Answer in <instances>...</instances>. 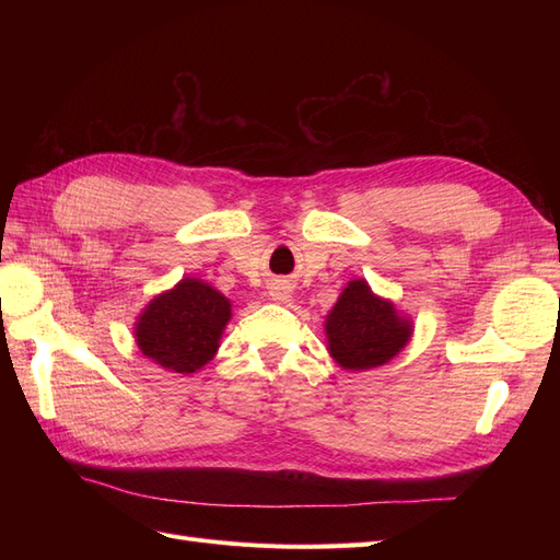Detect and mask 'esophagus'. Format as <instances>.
Here are the masks:
<instances>
[{"instance_id": "1", "label": "esophagus", "mask_w": 560, "mask_h": 560, "mask_svg": "<svg viewBox=\"0 0 560 560\" xmlns=\"http://www.w3.org/2000/svg\"><path fill=\"white\" fill-rule=\"evenodd\" d=\"M270 296L278 299V301H287V299H290V290H287L284 284H278V287H273V292H270Z\"/></svg>"}]
</instances>
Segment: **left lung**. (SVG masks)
I'll return each instance as SVG.
<instances>
[{
	"instance_id": "left-lung-1",
	"label": "left lung",
	"mask_w": 560,
	"mask_h": 560,
	"mask_svg": "<svg viewBox=\"0 0 560 560\" xmlns=\"http://www.w3.org/2000/svg\"><path fill=\"white\" fill-rule=\"evenodd\" d=\"M331 358L343 369H371L393 360L411 336L393 303L371 294L364 280H352L327 315Z\"/></svg>"
}]
</instances>
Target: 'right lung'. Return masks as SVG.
I'll use <instances>...</instances> for the list:
<instances>
[{"label":"right lung","instance_id":"obj_1","mask_svg":"<svg viewBox=\"0 0 560 560\" xmlns=\"http://www.w3.org/2000/svg\"><path fill=\"white\" fill-rule=\"evenodd\" d=\"M229 317L231 303L224 294L186 278L149 303L135 336L149 360L175 374H194L214 358Z\"/></svg>","mask_w":560,"mask_h":560}]
</instances>
